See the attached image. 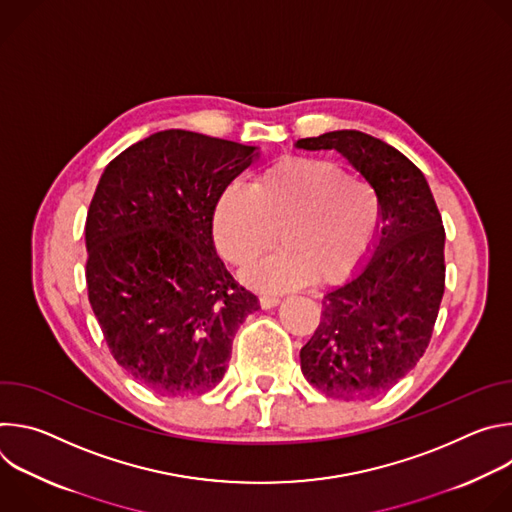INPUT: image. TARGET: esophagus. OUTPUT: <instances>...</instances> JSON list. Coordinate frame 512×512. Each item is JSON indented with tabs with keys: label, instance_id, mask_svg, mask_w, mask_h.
I'll list each match as a JSON object with an SVG mask.
<instances>
[{
	"label": "esophagus",
	"instance_id": "34e87169",
	"mask_svg": "<svg viewBox=\"0 0 512 512\" xmlns=\"http://www.w3.org/2000/svg\"><path fill=\"white\" fill-rule=\"evenodd\" d=\"M279 302H281V300H279L277 296H261V298H259V304H261L263 310H271V308H275Z\"/></svg>",
	"mask_w": 512,
	"mask_h": 512
}]
</instances>
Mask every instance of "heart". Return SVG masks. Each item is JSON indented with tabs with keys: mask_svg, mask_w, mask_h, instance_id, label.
<instances>
[{
	"mask_svg": "<svg viewBox=\"0 0 512 512\" xmlns=\"http://www.w3.org/2000/svg\"><path fill=\"white\" fill-rule=\"evenodd\" d=\"M381 227V198L367 182L316 158H287L249 186L231 184L214 206V241L245 265L281 235V249L243 269L245 283L283 291L316 277L336 283L369 253Z\"/></svg>",
	"mask_w": 512,
	"mask_h": 512,
	"instance_id": "b5f03b06",
	"label": "heart"
}]
</instances>
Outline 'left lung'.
Masks as SVG:
<instances>
[{
  "label": "left lung",
  "mask_w": 512,
  "mask_h": 512,
  "mask_svg": "<svg viewBox=\"0 0 512 512\" xmlns=\"http://www.w3.org/2000/svg\"><path fill=\"white\" fill-rule=\"evenodd\" d=\"M336 150L381 198V227L346 283L330 289L300 350L302 373L328 397L362 401L397 385L423 356L440 312L446 231L421 170L393 145L354 129L306 137Z\"/></svg>",
  "instance_id": "left-lung-1"
}]
</instances>
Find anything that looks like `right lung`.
Masks as SVG:
<instances>
[{
  "label": "right lung",
  "mask_w": 512,
  "mask_h": 512,
  "mask_svg": "<svg viewBox=\"0 0 512 512\" xmlns=\"http://www.w3.org/2000/svg\"><path fill=\"white\" fill-rule=\"evenodd\" d=\"M261 158L184 129L145 137L111 160L89 206V302L121 367L168 395L223 381L233 338L259 300L216 255L214 206Z\"/></svg>",
  "instance_id": "add662e5"
}]
</instances>
